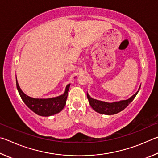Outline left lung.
Returning a JSON list of instances; mask_svg holds the SVG:
<instances>
[{
  "label": "left lung",
  "mask_w": 158,
  "mask_h": 158,
  "mask_svg": "<svg viewBox=\"0 0 158 158\" xmlns=\"http://www.w3.org/2000/svg\"><path fill=\"white\" fill-rule=\"evenodd\" d=\"M139 90L135 93V95H132L130 98L128 99V100H122L120 102H113V103L105 102L95 100V99H93L90 98L88 94H87V98L90 103V105L91 106V107L94 109L95 111L102 114L113 115V114H116L117 113H118V112L123 110L125 107H127L131 102L135 99V96L137 95V94L139 92Z\"/></svg>",
  "instance_id": "obj_1"
}]
</instances>
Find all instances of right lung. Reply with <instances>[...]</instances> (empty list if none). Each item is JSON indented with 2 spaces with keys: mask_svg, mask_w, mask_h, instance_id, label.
I'll list each match as a JSON object with an SVG mask.
<instances>
[{
  "mask_svg": "<svg viewBox=\"0 0 158 158\" xmlns=\"http://www.w3.org/2000/svg\"><path fill=\"white\" fill-rule=\"evenodd\" d=\"M18 92L21 99L26 106L37 115L42 116H49L60 112L65 105L68 93L70 84L67 85L64 94L56 98L48 99H35L26 95L21 90L18 84L17 80L16 81Z\"/></svg>",
  "mask_w": 158,
  "mask_h": 158,
  "instance_id": "right-lung-1",
  "label": "right lung"
}]
</instances>
